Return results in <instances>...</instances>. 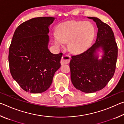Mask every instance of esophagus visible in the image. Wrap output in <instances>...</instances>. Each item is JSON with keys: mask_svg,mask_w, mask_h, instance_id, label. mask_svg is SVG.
<instances>
[{"mask_svg": "<svg viewBox=\"0 0 124 124\" xmlns=\"http://www.w3.org/2000/svg\"><path fill=\"white\" fill-rule=\"evenodd\" d=\"M70 57L68 55H64L62 57L61 61V64H68L70 62Z\"/></svg>", "mask_w": 124, "mask_h": 124, "instance_id": "1", "label": "esophagus"}]
</instances>
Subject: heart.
Listing matches in <instances>:
<instances>
[{
  "label": "heart",
  "instance_id": "heart-1",
  "mask_svg": "<svg viewBox=\"0 0 124 124\" xmlns=\"http://www.w3.org/2000/svg\"><path fill=\"white\" fill-rule=\"evenodd\" d=\"M95 27L91 22L71 20L58 25L56 33L52 35L54 44L59 49L68 43V49L74 54L81 53L86 50L95 36Z\"/></svg>",
  "mask_w": 124,
  "mask_h": 124
}]
</instances>
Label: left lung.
<instances>
[{
    "mask_svg": "<svg viewBox=\"0 0 124 124\" xmlns=\"http://www.w3.org/2000/svg\"><path fill=\"white\" fill-rule=\"evenodd\" d=\"M87 18L93 20L97 25L96 42L83 53L72 56L70 66L74 86L85 93H92L103 89L114 75L117 46L109 26L97 17ZM100 49L103 55L98 59L97 53Z\"/></svg>",
    "mask_w": 124,
    "mask_h": 124,
    "instance_id": "left-lung-1",
    "label": "left lung"
}]
</instances>
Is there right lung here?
Instances as JSON below:
<instances>
[{
  "label": "right lung",
  "instance_id": "1",
  "mask_svg": "<svg viewBox=\"0 0 124 124\" xmlns=\"http://www.w3.org/2000/svg\"><path fill=\"white\" fill-rule=\"evenodd\" d=\"M54 19L33 18L21 24L14 32L9 52L10 73L26 92L39 93L47 90L61 67L62 54H53L48 49L49 27Z\"/></svg>",
  "mask_w": 124,
  "mask_h": 124
}]
</instances>
